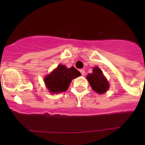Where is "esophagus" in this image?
Instances as JSON below:
<instances>
[{
  "label": "esophagus",
  "mask_w": 145,
  "mask_h": 145,
  "mask_svg": "<svg viewBox=\"0 0 145 145\" xmlns=\"http://www.w3.org/2000/svg\"><path fill=\"white\" fill-rule=\"evenodd\" d=\"M80 73H81V75H83V76H84V75H85V70H80Z\"/></svg>",
  "instance_id": "1"
}]
</instances>
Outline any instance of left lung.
<instances>
[{
	"label": "left lung",
	"mask_w": 145,
	"mask_h": 145,
	"mask_svg": "<svg viewBox=\"0 0 145 145\" xmlns=\"http://www.w3.org/2000/svg\"><path fill=\"white\" fill-rule=\"evenodd\" d=\"M86 78L92 89L97 93L102 94L108 90L109 82L98 67H93V72L88 74Z\"/></svg>",
	"instance_id": "1"
}]
</instances>
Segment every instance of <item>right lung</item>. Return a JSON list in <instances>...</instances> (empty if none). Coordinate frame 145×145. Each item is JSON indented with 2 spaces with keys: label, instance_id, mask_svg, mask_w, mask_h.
<instances>
[{
  "label": "right lung",
  "instance_id": "obj_1",
  "mask_svg": "<svg viewBox=\"0 0 145 145\" xmlns=\"http://www.w3.org/2000/svg\"><path fill=\"white\" fill-rule=\"evenodd\" d=\"M80 75L74 67L67 68L65 65H59L54 70L44 78L45 84L48 91L58 93L67 90L72 80Z\"/></svg>",
  "mask_w": 145,
  "mask_h": 145
}]
</instances>
